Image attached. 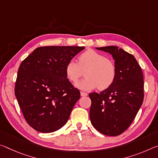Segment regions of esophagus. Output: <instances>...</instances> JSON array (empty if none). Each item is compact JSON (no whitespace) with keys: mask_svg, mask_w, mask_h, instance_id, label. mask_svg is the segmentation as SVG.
<instances>
[{"mask_svg":"<svg viewBox=\"0 0 158 158\" xmlns=\"http://www.w3.org/2000/svg\"><path fill=\"white\" fill-rule=\"evenodd\" d=\"M81 96H88V94H87V93L81 91Z\"/></svg>","mask_w":158,"mask_h":158,"instance_id":"esophagus-1","label":"esophagus"}]
</instances>
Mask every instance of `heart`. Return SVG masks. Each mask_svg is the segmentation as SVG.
<instances>
[{
    "mask_svg": "<svg viewBox=\"0 0 158 158\" xmlns=\"http://www.w3.org/2000/svg\"><path fill=\"white\" fill-rule=\"evenodd\" d=\"M86 78L77 83V86L84 91H90L98 86L100 90L108 89L114 83L117 68L114 62L105 55L89 49L78 57V62L72 60L65 66L67 79L75 84L83 75Z\"/></svg>",
    "mask_w": 158,
    "mask_h": 158,
    "instance_id": "b5f03b06",
    "label": "heart"
}]
</instances>
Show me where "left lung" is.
I'll return each mask as SVG.
<instances>
[{
  "mask_svg": "<svg viewBox=\"0 0 158 158\" xmlns=\"http://www.w3.org/2000/svg\"><path fill=\"white\" fill-rule=\"evenodd\" d=\"M96 48L112 55L117 76L108 89L89 94L90 119L101 134L118 136L129 128L143 101V75L134 56L123 49L114 46Z\"/></svg>",
  "mask_w": 158,
  "mask_h": 158,
  "instance_id": "left-lung-1",
  "label": "left lung"
}]
</instances>
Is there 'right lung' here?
Segmentation results:
<instances>
[{
	"instance_id": "1",
	"label": "right lung",
	"mask_w": 158,
	"mask_h": 158,
	"mask_svg": "<svg viewBox=\"0 0 158 158\" xmlns=\"http://www.w3.org/2000/svg\"><path fill=\"white\" fill-rule=\"evenodd\" d=\"M84 49L81 46H42L22 62L15 94L26 122L42 133L66 124L80 91L67 79V62Z\"/></svg>"
}]
</instances>
